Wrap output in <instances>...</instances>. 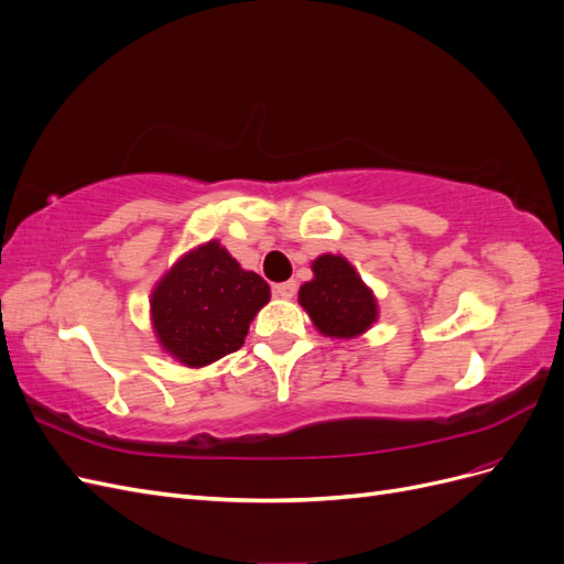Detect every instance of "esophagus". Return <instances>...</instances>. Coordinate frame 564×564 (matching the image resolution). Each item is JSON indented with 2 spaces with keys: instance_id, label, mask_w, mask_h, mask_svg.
<instances>
[{
  "instance_id": "obj_1",
  "label": "esophagus",
  "mask_w": 564,
  "mask_h": 564,
  "mask_svg": "<svg viewBox=\"0 0 564 564\" xmlns=\"http://www.w3.org/2000/svg\"><path fill=\"white\" fill-rule=\"evenodd\" d=\"M272 292H275V296H280V299H292L296 294V282L294 280L280 282V284L272 286Z\"/></svg>"
}]
</instances>
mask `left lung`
I'll return each instance as SVG.
<instances>
[{"label": "left lung", "instance_id": "8db88e82", "mask_svg": "<svg viewBox=\"0 0 564 564\" xmlns=\"http://www.w3.org/2000/svg\"><path fill=\"white\" fill-rule=\"evenodd\" d=\"M313 272L315 280L301 286L299 301L322 334L350 338L371 327L377 301L346 259L324 253L313 263Z\"/></svg>", "mask_w": 564, "mask_h": 564}]
</instances>
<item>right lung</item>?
<instances>
[{
  "instance_id": "1",
  "label": "right lung",
  "mask_w": 564,
  "mask_h": 564,
  "mask_svg": "<svg viewBox=\"0 0 564 564\" xmlns=\"http://www.w3.org/2000/svg\"><path fill=\"white\" fill-rule=\"evenodd\" d=\"M270 299L268 282L242 270L218 242L174 265L152 294L160 344L187 367H204L240 350L249 322Z\"/></svg>"
}]
</instances>
